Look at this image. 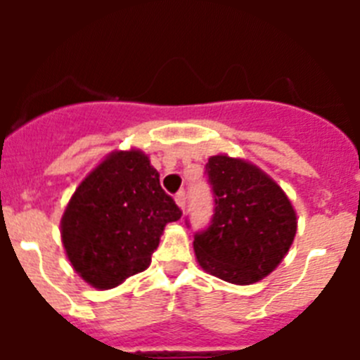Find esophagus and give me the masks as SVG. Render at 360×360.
<instances>
[{"mask_svg": "<svg viewBox=\"0 0 360 360\" xmlns=\"http://www.w3.org/2000/svg\"><path fill=\"white\" fill-rule=\"evenodd\" d=\"M174 202H176V205L180 209H186V191H178L176 196H174Z\"/></svg>", "mask_w": 360, "mask_h": 360, "instance_id": "1", "label": "esophagus"}]
</instances>
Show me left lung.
Returning a JSON list of instances; mask_svg holds the SVG:
<instances>
[{
  "mask_svg": "<svg viewBox=\"0 0 360 360\" xmlns=\"http://www.w3.org/2000/svg\"><path fill=\"white\" fill-rule=\"evenodd\" d=\"M214 214L196 232V262L205 272L234 285H252L287 256L297 216L285 191L250 162L216 155L205 164Z\"/></svg>",
  "mask_w": 360,
  "mask_h": 360,
  "instance_id": "1",
  "label": "left lung"
}]
</instances>
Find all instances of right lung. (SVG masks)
Instances as JSON below:
<instances>
[{
  "label": "right lung",
  "instance_id": "obj_1",
  "mask_svg": "<svg viewBox=\"0 0 360 360\" xmlns=\"http://www.w3.org/2000/svg\"><path fill=\"white\" fill-rule=\"evenodd\" d=\"M182 216L139 149L113 151L79 184L61 218L73 270L108 290L146 270L164 227Z\"/></svg>",
  "mask_w": 360,
  "mask_h": 360
}]
</instances>
